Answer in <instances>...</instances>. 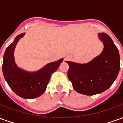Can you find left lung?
I'll return each mask as SVG.
<instances>
[{"label":"left lung","instance_id":"obj_1","mask_svg":"<svg viewBox=\"0 0 123 123\" xmlns=\"http://www.w3.org/2000/svg\"><path fill=\"white\" fill-rule=\"evenodd\" d=\"M104 48L99 56L86 64L66 61L69 65L68 78L78 93L93 95L107 90L116 80L120 70L119 50L111 37L98 33Z\"/></svg>","mask_w":123,"mask_h":123}]
</instances>
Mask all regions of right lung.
Segmentation results:
<instances>
[{
	"mask_svg": "<svg viewBox=\"0 0 123 123\" xmlns=\"http://www.w3.org/2000/svg\"><path fill=\"white\" fill-rule=\"evenodd\" d=\"M25 33L18 35L6 49L3 56L2 72L4 79L14 92L24 99H33L45 92L51 74L59 68L63 59L49 63L36 72H27L18 67L14 52L18 41Z\"/></svg>",
	"mask_w": 123,
	"mask_h": 123,
	"instance_id": "add662e5",
	"label": "right lung"
}]
</instances>
